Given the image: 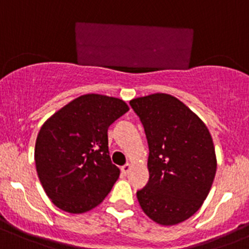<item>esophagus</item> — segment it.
Wrapping results in <instances>:
<instances>
[{
	"mask_svg": "<svg viewBox=\"0 0 249 249\" xmlns=\"http://www.w3.org/2000/svg\"><path fill=\"white\" fill-rule=\"evenodd\" d=\"M131 168H132V164L131 163H126V164H124V166L122 167V172L124 174H127L130 171H131Z\"/></svg>",
	"mask_w": 249,
	"mask_h": 249,
	"instance_id": "esophagus-1",
	"label": "esophagus"
}]
</instances>
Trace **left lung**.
<instances>
[{"instance_id":"obj_1","label":"left lung","mask_w":249,"mask_h":249,"mask_svg":"<svg viewBox=\"0 0 249 249\" xmlns=\"http://www.w3.org/2000/svg\"><path fill=\"white\" fill-rule=\"evenodd\" d=\"M150 147V180L136 193L143 213L162 226L180 224L203 205L216 174L215 146L203 120L166 93L130 101Z\"/></svg>"}]
</instances>
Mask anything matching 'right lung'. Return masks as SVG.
Listing matches in <instances>:
<instances>
[{
  "label": "right lung",
  "mask_w": 249,
  "mask_h": 249,
  "mask_svg": "<svg viewBox=\"0 0 249 249\" xmlns=\"http://www.w3.org/2000/svg\"><path fill=\"white\" fill-rule=\"evenodd\" d=\"M127 110L123 99L88 93L41 125L34 161L41 187L55 206L83 213L109 194L120 169L109 156L108 127Z\"/></svg>",
  "instance_id": "1"
}]
</instances>
